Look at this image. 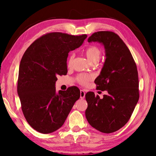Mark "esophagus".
<instances>
[{"mask_svg":"<svg viewBox=\"0 0 156 156\" xmlns=\"http://www.w3.org/2000/svg\"><path fill=\"white\" fill-rule=\"evenodd\" d=\"M84 97H85V91L82 89V90H80V98L83 99Z\"/></svg>","mask_w":156,"mask_h":156,"instance_id":"obj_1","label":"esophagus"}]
</instances>
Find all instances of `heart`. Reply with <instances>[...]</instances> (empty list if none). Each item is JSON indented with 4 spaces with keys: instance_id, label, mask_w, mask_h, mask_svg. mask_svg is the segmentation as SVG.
I'll return each mask as SVG.
<instances>
[{
    "instance_id": "obj_1",
    "label": "heart",
    "mask_w": 156,
    "mask_h": 156,
    "mask_svg": "<svg viewBox=\"0 0 156 156\" xmlns=\"http://www.w3.org/2000/svg\"><path fill=\"white\" fill-rule=\"evenodd\" d=\"M84 54L87 58L91 64H96L98 62L100 57L102 56V51L96 45H91L88 47L84 51ZM73 59H74V54H72L69 55L67 60V67H71L72 66ZM92 79V76L90 75L78 74L76 76V82L82 85H86L89 81Z\"/></svg>"
}]
</instances>
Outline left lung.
<instances>
[{"instance_id": "left-lung-1", "label": "left lung", "mask_w": 156, "mask_h": 156, "mask_svg": "<svg viewBox=\"0 0 156 156\" xmlns=\"http://www.w3.org/2000/svg\"><path fill=\"white\" fill-rule=\"evenodd\" d=\"M88 42H99L105 46L106 60L94 83L96 89L108 94L102 99L92 91L86 94V118L99 131L113 133L126 125L139 100L137 66L127 46L113 31H97Z\"/></svg>"}]
</instances>
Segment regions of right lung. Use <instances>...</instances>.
Listing matches in <instances>:
<instances>
[{"label":"right lung","mask_w":156,"mask_h":156,"mask_svg":"<svg viewBox=\"0 0 156 156\" xmlns=\"http://www.w3.org/2000/svg\"><path fill=\"white\" fill-rule=\"evenodd\" d=\"M87 37L46 34L36 39L23 56L17 91L23 115L36 131L49 133L61 127L80 98L76 87L57 93L55 83L57 76L67 74L69 52L81 46Z\"/></svg>","instance_id":"add662e5"}]
</instances>
